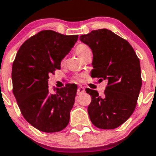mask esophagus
Here are the masks:
<instances>
[{
	"label": "esophagus",
	"instance_id": "1",
	"mask_svg": "<svg viewBox=\"0 0 156 156\" xmlns=\"http://www.w3.org/2000/svg\"><path fill=\"white\" fill-rule=\"evenodd\" d=\"M84 92H85V89H84V87H82V86H79V87H78V91H77V94H78V95L81 94H84Z\"/></svg>",
	"mask_w": 156,
	"mask_h": 156
}]
</instances>
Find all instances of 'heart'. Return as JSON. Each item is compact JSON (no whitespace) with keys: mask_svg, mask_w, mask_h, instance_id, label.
Wrapping results in <instances>:
<instances>
[{"mask_svg":"<svg viewBox=\"0 0 156 156\" xmlns=\"http://www.w3.org/2000/svg\"><path fill=\"white\" fill-rule=\"evenodd\" d=\"M88 50H90V49H89L88 46H86L85 44H79L76 47V53L78 54V56L81 57V58L83 56V55H84V54ZM82 77H83V75H76L75 78V79L77 80V81H81Z\"/></svg>","mask_w":156,"mask_h":156,"instance_id":"obj_1","label":"heart"}]
</instances>
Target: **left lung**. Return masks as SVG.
I'll use <instances>...</instances> for the list:
<instances>
[{
    "mask_svg": "<svg viewBox=\"0 0 156 156\" xmlns=\"http://www.w3.org/2000/svg\"><path fill=\"white\" fill-rule=\"evenodd\" d=\"M80 40L93 52L92 78L108 81L103 97L86 88L91 96L90 120L100 129H115L129 118L136 106L142 87L140 58L126 40L107 29L81 35Z\"/></svg>",
    "mask_w": 156,
    "mask_h": 156,
    "instance_id": "1",
    "label": "left lung"
}]
</instances>
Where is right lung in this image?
<instances>
[{
    "mask_svg": "<svg viewBox=\"0 0 156 156\" xmlns=\"http://www.w3.org/2000/svg\"><path fill=\"white\" fill-rule=\"evenodd\" d=\"M78 35L42 30L20 47L12 66L13 93L29 123L45 133L62 130L69 124L77 86L66 84L49 93V74L61 69V61L78 40Z\"/></svg>",
    "mask_w": 156,
    "mask_h": 156,
    "instance_id": "obj_1",
    "label": "right lung"
}]
</instances>
